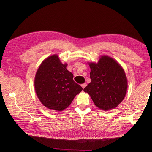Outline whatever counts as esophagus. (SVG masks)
<instances>
[{"label": "esophagus", "mask_w": 152, "mask_h": 152, "mask_svg": "<svg viewBox=\"0 0 152 152\" xmlns=\"http://www.w3.org/2000/svg\"><path fill=\"white\" fill-rule=\"evenodd\" d=\"M87 86V84L86 83H84L83 84H81V87H83V89H84V87Z\"/></svg>", "instance_id": "34e87169"}]
</instances>
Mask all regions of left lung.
Segmentation results:
<instances>
[{"label":"left lung","mask_w":152,"mask_h":152,"mask_svg":"<svg viewBox=\"0 0 152 152\" xmlns=\"http://www.w3.org/2000/svg\"><path fill=\"white\" fill-rule=\"evenodd\" d=\"M91 82L84 89L95 106L108 111L115 108L124 99L127 80L123 67L115 59L102 55L97 63L88 62Z\"/></svg>","instance_id":"obj_1"}]
</instances>
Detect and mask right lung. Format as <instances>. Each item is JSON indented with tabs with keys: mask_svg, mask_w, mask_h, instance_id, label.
<instances>
[{
	"mask_svg": "<svg viewBox=\"0 0 152 152\" xmlns=\"http://www.w3.org/2000/svg\"><path fill=\"white\" fill-rule=\"evenodd\" d=\"M57 54L49 56L39 66L34 79L37 96L46 108L61 111L68 108L83 88Z\"/></svg>",
	"mask_w": 152,
	"mask_h": 152,
	"instance_id": "1",
	"label": "right lung"
}]
</instances>
